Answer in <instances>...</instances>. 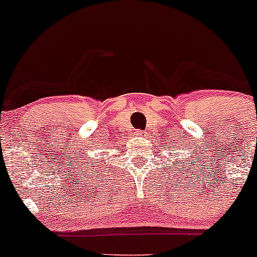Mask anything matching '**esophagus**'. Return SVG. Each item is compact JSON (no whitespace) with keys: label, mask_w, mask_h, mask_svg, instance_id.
Here are the masks:
<instances>
[{"label":"esophagus","mask_w":257,"mask_h":257,"mask_svg":"<svg viewBox=\"0 0 257 257\" xmlns=\"http://www.w3.org/2000/svg\"><path fill=\"white\" fill-rule=\"evenodd\" d=\"M136 136L137 137H145V132H143V131H137L136 132Z\"/></svg>","instance_id":"esophagus-1"}]
</instances>
